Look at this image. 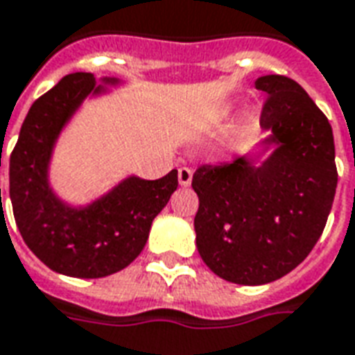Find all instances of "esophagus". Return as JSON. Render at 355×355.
I'll use <instances>...</instances> for the list:
<instances>
[{"label": "esophagus", "mask_w": 355, "mask_h": 355, "mask_svg": "<svg viewBox=\"0 0 355 355\" xmlns=\"http://www.w3.org/2000/svg\"><path fill=\"white\" fill-rule=\"evenodd\" d=\"M191 177H193V171L190 167H180L178 169V184L182 188H188L191 184Z\"/></svg>", "instance_id": "1"}]
</instances>
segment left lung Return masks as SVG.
Instances as JSON below:
<instances>
[{
  "label": "left lung",
  "mask_w": 355,
  "mask_h": 355,
  "mask_svg": "<svg viewBox=\"0 0 355 355\" xmlns=\"http://www.w3.org/2000/svg\"><path fill=\"white\" fill-rule=\"evenodd\" d=\"M261 130L246 156L203 165L191 188L199 256L214 275L241 286L275 282L303 261L325 227L337 190L331 124L309 94L282 75H265Z\"/></svg>",
  "instance_id": "obj_1"
}]
</instances>
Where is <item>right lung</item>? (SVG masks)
Listing matches in <instances>:
<instances>
[{"instance_id": "add662e5", "label": "right lung", "mask_w": 355, "mask_h": 355, "mask_svg": "<svg viewBox=\"0 0 355 355\" xmlns=\"http://www.w3.org/2000/svg\"><path fill=\"white\" fill-rule=\"evenodd\" d=\"M122 80L71 73L31 105L9 162V196L24 243L49 269L75 278L122 271L143 252L152 220L178 186L173 169L157 180L128 175L88 203L64 199L51 182L60 135L86 99ZM1 191V190H0Z\"/></svg>"}]
</instances>
